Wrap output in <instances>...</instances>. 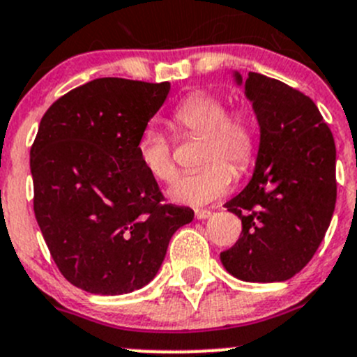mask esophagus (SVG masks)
<instances>
[{
	"mask_svg": "<svg viewBox=\"0 0 357 357\" xmlns=\"http://www.w3.org/2000/svg\"><path fill=\"white\" fill-rule=\"evenodd\" d=\"M211 214H213V213H211L209 209H197L195 211V218H197V220H207V218H209Z\"/></svg>",
	"mask_w": 357,
	"mask_h": 357,
	"instance_id": "obj_1",
	"label": "esophagus"
}]
</instances>
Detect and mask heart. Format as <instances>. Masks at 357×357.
<instances>
[{
	"mask_svg": "<svg viewBox=\"0 0 357 357\" xmlns=\"http://www.w3.org/2000/svg\"><path fill=\"white\" fill-rule=\"evenodd\" d=\"M172 126L181 136L200 137L197 164L199 171L183 174L169 188L174 202L204 206L220 199L234 181L251 167L258 148V123L245 106L228 109L227 99L213 92H192L176 105ZM137 157L144 171L160 183L176 176L169 137L155 126H146L136 143Z\"/></svg>",
	"mask_w": 357,
	"mask_h": 357,
	"instance_id": "obj_1",
	"label": "heart"
}]
</instances>
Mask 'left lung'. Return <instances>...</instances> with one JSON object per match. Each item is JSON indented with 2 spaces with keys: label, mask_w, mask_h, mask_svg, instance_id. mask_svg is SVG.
Segmentation results:
<instances>
[{
  "label": "left lung",
  "mask_w": 357,
  "mask_h": 357,
  "mask_svg": "<svg viewBox=\"0 0 357 357\" xmlns=\"http://www.w3.org/2000/svg\"><path fill=\"white\" fill-rule=\"evenodd\" d=\"M241 83V75H235ZM245 96L259 123L249 185L225 204L242 221L241 238L220 255L248 282L291 279L312 259L337 202L333 134L316 102L293 86L249 73Z\"/></svg>",
  "instance_id": "obj_1"
}]
</instances>
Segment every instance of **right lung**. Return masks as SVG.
Masks as SVG:
<instances>
[{
  "label": "right lung",
  "mask_w": 357,
  "mask_h": 357,
  "mask_svg": "<svg viewBox=\"0 0 357 357\" xmlns=\"http://www.w3.org/2000/svg\"><path fill=\"white\" fill-rule=\"evenodd\" d=\"M169 82L98 78L59 98L31 146L34 216L61 274L94 295H123L157 275L190 207L164 204L141 165L139 132Z\"/></svg>",
  "instance_id": "add662e5"
}]
</instances>
